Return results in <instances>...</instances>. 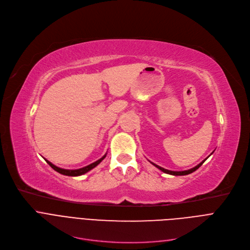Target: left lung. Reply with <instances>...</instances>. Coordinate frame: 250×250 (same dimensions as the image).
I'll list each match as a JSON object with an SVG mask.
<instances>
[{
  "label": "left lung",
  "instance_id": "left-lung-1",
  "mask_svg": "<svg viewBox=\"0 0 250 250\" xmlns=\"http://www.w3.org/2000/svg\"><path fill=\"white\" fill-rule=\"evenodd\" d=\"M206 160V159H205ZM204 160V161H205ZM204 161H202V163L200 164V165H198L197 167H195L194 168H190V169H188V170H185V171H172V170H168V169H166V168H163V167H158V166H156V165H154L157 168H159L160 170H163L164 172H166V173H168V174H172V175H186V174H188V173H192L193 171H195V170H197L203 164H204Z\"/></svg>",
  "mask_w": 250,
  "mask_h": 250
}]
</instances>
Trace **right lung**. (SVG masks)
<instances>
[{
  "instance_id": "1",
  "label": "right lung",
  "mask_w": 250,
  "mask_h": 250,
  "mask_svg": "<svg viewBox=\"0 0 250 250\" xmlns=\"http://www.w3.org/2000/svg\"><path fill=\"white\" fill-rule=\"evenodd\" d=\"M104 158H105V156H103V157L100 158L99 160L95 161L94 164H91L90 166H86V167H83V168H79V169H63V168L55 167L54 165H52V164L50 163V161H48V160H46V163H47L54 170H56L57 172H60V173L64 174V175H69V177H77V175H82V174L87 172L89 170H91V169L94 168L95 167H97Z\"/></svg>"
}]
</instances>
